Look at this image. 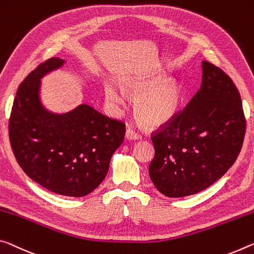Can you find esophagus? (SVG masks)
<instances>
[{
	"instance_id": "esophagus-1",
	"label": "esophagus",
	"mask_w": 254,
	"mask_h": 254,
	"mask_svg": "<svg viewBox=\"0 0 254 254\" xmlns=\"http://www.w3.org/2000/svg\"><path fill=\"white\" fill-rule=\"evenodd\" d=\"M126 138L127 140H140L141 139V136H140L138 133H135V132L133 130H131V128H127L126 132Z\"/></svg>"
}]
</instances>
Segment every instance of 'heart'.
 Masks as SVG:
<instances>
[{"instance_id": "1", "label": "heart", "mask_w": 254, "mask_h": 254, "mask_svg": "<svg viewBox=\"0 0 254 254\" xmlns=\"http://www.w3.org/2000/svg\"><path fill=\"white\" fill-rule=\"evenodd\" d=\"M123 89L134 98V113L148 127H158L175 118L183 102L182 84L163 74L128 76L122 80ZM105 97L112 106H121L124 95L114 84L105 87Z\"/></svg>"}]
</instances>
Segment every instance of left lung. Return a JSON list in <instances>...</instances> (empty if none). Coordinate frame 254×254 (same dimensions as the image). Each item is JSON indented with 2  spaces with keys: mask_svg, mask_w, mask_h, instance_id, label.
<instances>
[{
  "mask_svg": "<svg viewBox=\"0 0 254 254\" xmlns=\"http://www.w3.org/2000/svg\"><path fill=\"white\" fill-rule=\"evenodd\" d=\"M202 82L183 112L151 136L155 157L149 175L170 198L195 194L218 181L239 156L245 123L232 79L202 61Z\"/></svg>",
  "mask_w": 254,
  "mask_h": 254,
  "instance_id": "left-lung-1",
  "label": "left lung"
}]
</instances>
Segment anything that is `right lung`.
Instances as JSON below:
<instances>
[{"label":"right lung","mask_w":254,"mask_h":254,"mask_svg":"<svg viewBox=\"0 0 254 254\" xmlns=\"http://www.w3.org/2000/svg\"><path fill=\"white\" fill-rule=\"evenodd\" d=\"M64 63L47 60L20 84L9 121L10 142L20 167L36 183L61 195L84 196L105 179L126 126L87 104L66 113L43 105L42 79Z\"/></svg>","instance_id":"right-lung-1"}]
</instances>
